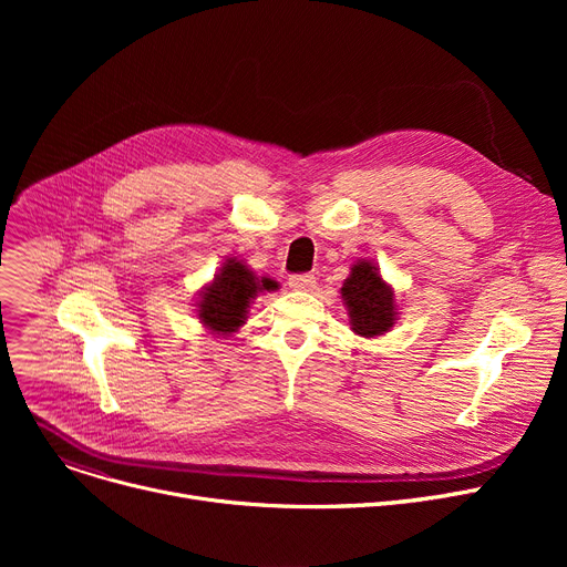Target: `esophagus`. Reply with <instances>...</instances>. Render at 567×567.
<instances>
[{
	"label": "esophagus",
	"mask_w": 567,
	"mask_h": 567,
	"mask_svg": "<svg viewBox=\"0 0 567 567\" xmlns=\"http://www.w3.org/2000/svg\"><path fill=\"white\" fill-rule=\"evenodd\" d=\"M289 287L299 289V291H310L315 287V276L312 274H296L289 276Z\"/></svg>",
	"instance_id": "obj_1"
}]
</instances>
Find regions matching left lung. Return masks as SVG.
<instances>
[{"instance_id": "obj_1", "label": "left lung", "mask_w": 567, "mask_h": 567, "mask_svg": "<svg viewBox=\"0 0 567 567\" xmlns=\"http://www.w3.org/2000/svg\"><path fill=\"white\" fill-rule=\"evenodd\" d=\"M342 301L349 310L351 331L363 338L383 336L395 323V293L379 276V268L370 259H359L351 266V276L344 280Z\"/></svg>"}]
</instances>
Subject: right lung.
<instances>
[{"label":"right lung","mask_w":567,"mask_h":567,"mask_svg":"<svg viewBox=\"0 0 567 567\" xmlns=\"http://www.w3.org/2000/svg\"><path fill=\"white\" fill-rule=\"evenodd\" d=\"M274 289H278V282L271 278L259 280L241 259L229 257L214 282L199 293L197 317L212 333L231 336L246 321L255 296Z\"/></svg>","instance_id":"add662e5"}]
</instances>
